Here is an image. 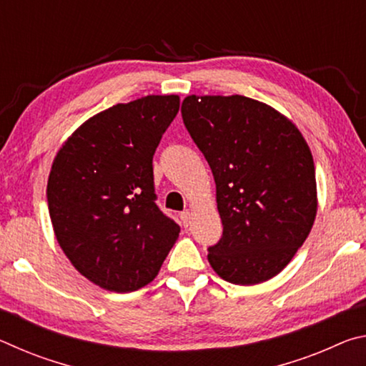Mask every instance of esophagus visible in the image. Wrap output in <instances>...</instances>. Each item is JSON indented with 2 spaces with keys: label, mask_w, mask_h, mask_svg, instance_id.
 Here are the masks:
<instances>
[{
  "label": "esophagus",
  "mask_w": 366,
  "mask_h": 366,
  "mask_svg": "<svg viewBox=\"0 0 366 366\" xmlns=\"http://www.w3.org/2000/svg\"><path fill=\"white\" fill-rule=\"evenodd\" d=\"M181 221L184 227H189L192 224V212L190 209H185V212L181 213Z\"/></svg>",
  "instance_id": "obj_1"
}]
</instances>
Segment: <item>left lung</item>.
Listing matches in <instances>:
<instances>
[{
    "label": "left lung",
    "mask_w": 366,
    "mask_h": 366,
    "mask_svg": "<svg viewBox=\"0 0 366 366\" xmlns=\"http://www.w3.org/2000/svg\"><path fill=\"white\" fill-rule=\"evenodd\" d=\"M185 127L212 168L222 237L209 247L216 274L239 286L271 280L312 231L317 177L295 124L242 95H189Z\"/></svg>",
    "instance_id": "8db88e82"
}]
</instances>
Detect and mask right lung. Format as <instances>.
<instances>
[{
	"label": "right lung",
	"instance_id": "obj_1",
	"mask_svg": "<svg viewBox=\"0 0 366 366\" xmlns=\"http://www.w3.org/2000/svg\"><path fill=\"white\" fill-rule=\"evenodd\" d=\"M179 104V95L117 103L80 124L53 159L46 198L54 237L102 289L147 286L181 232L154 203L152 166Z\"/></svg>",
	"mask_w": 366,
	"mask_h": 366
}]
</instances>
